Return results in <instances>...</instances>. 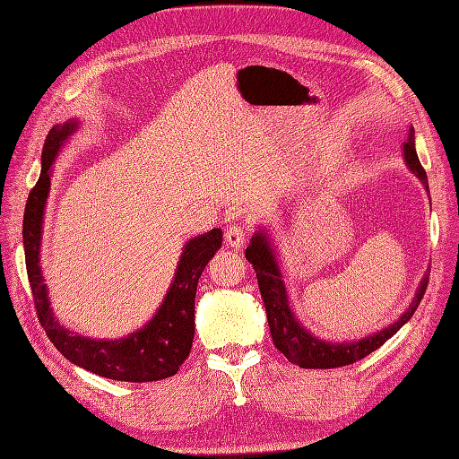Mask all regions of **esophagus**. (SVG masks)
Wrapping results in <instances>:
<instances>
[{
	"mask_svg": "<svg viewBox=\"0 0 459 459\" xmlns=\"http://www.w3.org/2000/svg\"><path fill=\"white\" fill-rule=\"evenodd\" d=\"M225 240L232 249H242L247 240V230L240 225H232L225 230Z\"/></svg>",
	"mask_w": 459,
	"mask_h": 459,
	"instance_id": "1",
	"label": "esophagus"
}]
</instances>
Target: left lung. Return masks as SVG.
Masks as SVG:
<instances>
[{
	"mask_svg": "<svg viewBox=\"0 0 459 459\" xmlns=\"http://www.w3.org/2000/svg\"><path fill=\"white\" fill-rule=\"evenodd\" d=\"M403 159H405L407 169L422 182V186L429 193L426 170L422 169L420 159L416 155L412 127H409V136L403 143ZM246 258L256 272V281L266 307L268 326H270L273 345L281 351L292 364L306 369H330V368L349 366L362 360V358L377 351L414 315L418 304H420L422 296L426 292L428 279H429L428 277L429 273L426 272L424 277L420 279V285L416 289L411 306L390 326L378 330L375 333H369L368 337H362V340L332 343L311 333L304 325H300L294 311L290 309L289 294L283 281L281 266H279V261H277L275 246L270 242V234L263 227L253 234L251 242L246 249Z\"/></svg>",
	"mask_w": 459,
	"mask_h": 459,
	"instance_id": "1",
	"label": "left lung"
}]
</instances>
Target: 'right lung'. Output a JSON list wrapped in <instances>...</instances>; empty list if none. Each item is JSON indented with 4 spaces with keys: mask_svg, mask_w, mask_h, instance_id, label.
<instances>
[{
    "mask_svg": "<svg viewBox=\"0 0 459 459\" xmlns=\"http://www.w3.org/2000/svg\"><path fill=\"white\" fill-rule=\"evenodd\" d=\"M76 129V117L50 129L41 157V176L28 196L24 212L22 238L26 270L39 323L43 325L54 347L74 366L112 378V381H161V378L176 375L191 352L195 337L196 283L210 258L221 247L223 230L212 229L191 238L184 246L163 302L143 328L119 337V340H91V337L65 328L50 307L48 289L39 261H41L43 217L50 193L52 165Z\"/></svg>",
    "mask_w": 459,
    "mask_h": 459,
    "instance_id": "right-lung-1",
    "label": "right lung"
}]
</instances>
